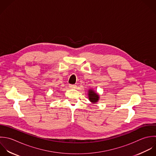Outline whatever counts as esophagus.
Segmentation results:
<instances>
[{
  "mask_svg": "<svg viewBox=\"0 0 156 156\" xmlns=\"http://www.w3.org/2000/svg\"><path fill=\"white\" fill-rule=\"evenodd\" d=\"M69 87L70 89H75L76 88V85H74V84H70L69 85Z\"/></svg>",
  "mask_w": 156,
  "mask_h": 156,
  "instance_id": "esophagus-1",
  "label": "esophagus"
}]
</instances>
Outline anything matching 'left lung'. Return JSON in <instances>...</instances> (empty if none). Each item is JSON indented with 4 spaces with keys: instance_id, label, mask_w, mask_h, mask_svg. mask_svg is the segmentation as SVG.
Listing matches in <instances>:
<instances>
[{
    "instance_id": "8db88e82",
    "label": "left lung",
    "mask_w": 156,
    "mask_h": 156,
    "mask_svg": "<svg viewBox=\"0 0 156 156\" xmlns=\"http://www.w3.org/2000/svg\"><path fill=\"white\" fill-rule=\"evenodd\" d=\"M88 98L89 101L93 103H97L100 98V95L98 94L97 92H95L93 89H89L88 90Z\"/></svg>"
}]
</instances>
